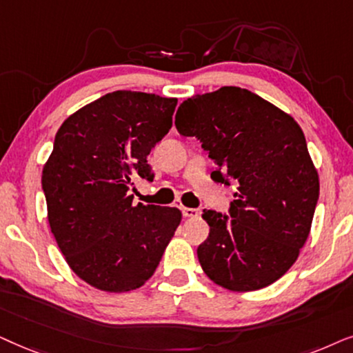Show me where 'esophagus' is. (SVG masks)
<instances>
[{
	"instance_id": "obj_1",
	"label": "esophagus",
	"mask_w": 353,
	"mask_h": 353,
	"mask_svg": "<svg viewBox=\"0 0 353 353\" xmlns=\"http://www.w3.org/2000/svg\"><path fill=\"white\" fill-rule=\"evenodd\" d=\"M182 214H184V218H195V216H199V210L195 208H185V206H182Z\"/></svg>"
}]
</instances>
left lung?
I'll use <instances>...</instances> for the list:
<instances>
[{
	"label": "left lung",
	"mask_w": 353,
	"mask_h": 353,
	"mask_svg": "<svg viewBox=\"0 0 353 353\" xmlns=\"http://www.w3.org/2000/svg\"><path fill=\"white\" fill-rule=\"evenodd\" d=\"M176 128L200 140L214 163L211 179L237 185L229 214H201L210 236L196 255L206 276L237 292L278 281L307 241L319 196L300 125L256 93L223 87L182 101Z\"/></svg>",
	"instance_id": "left-lung-1"
}]
</instances>
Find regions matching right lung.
Returning <instances> with one entry per match:
<instances>
[{
  "label": "right lung",
  "mask_w": 353,
  "mask_h": 353,
  "mask_svg": "<svg viewBox=\"0 0 353 353\" xmlns=\"http://www.w3.org/2000/svg\"><path fill=\"white\" fill-rule=\"evenodd\" d=\"M176 98L117 90L74 112L41 174L48 223L79 278L106 292L152 278L182 213L132 205L135 179L153 181L152 148L172 128Z\"/></svg>",
  "instance_id": "right-lung-1"
}]
</instances>
